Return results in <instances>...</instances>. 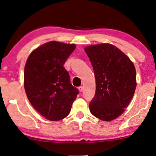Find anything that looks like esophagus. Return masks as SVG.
<instances>
[{
  "mask_svg": "<svg viewBox=\"0 0 156 156\" xmlns=\"http://www.w3.org/2000/svg\"><path fill=\"white\" fill-rule=\"evenodd\" d=\"M78 89H79V91H80V92H82L83 90H84V88H83V87H79Z\"/></svg>",
  "mask_w": 156,
  "mask_h": 156,
  "instance_id": "1",
  "label": "esophagus"
}]
</instances>
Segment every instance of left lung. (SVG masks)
I'll list each match as a JSON object with an SVG mask.
<instances>
[{
	"label": "left lung",
	"mask_w": 156,
	"mask_h": 156,
	"mask_svg": "<svg viewBox=\"0 0 156 156\" xmlns=\"http://www.w3.org/2000/svg\"><path fill=\"white\" fill-rule=\"evenodd\" d=\"M92 65L96 92L89 104L91 114L103 121H112L124 112L136 87V69L130 59L111 44L84 49Z\"/></svg>",
	"instance_id": "8db88e82"
}]
</instances>
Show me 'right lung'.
Instances as JSON below:
<instances>
[{"label": "right lung", "mask_w": 156, "mask_h": 156, "mask_svg": "<svg viewBox=\"0 0 156 156\" xmlns=\"http://www.w3.org/2000/svg\"><path fill=\"white\" fill-rule=\"evenodd\" d=\"M76 45L51 41L30 55L25 66L24 87L34 108L50 121L67 116L79 90L72 86L64 64Z\"/></svg>", "instance_id": "obj_1"}]
</instances>
